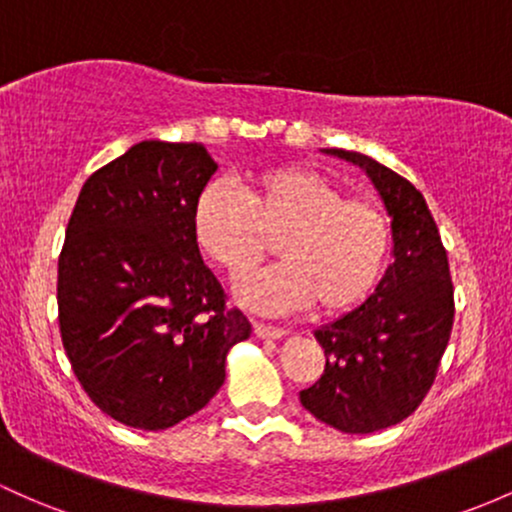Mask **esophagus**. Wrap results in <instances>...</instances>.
Instances as JSON below:
<instances>
[{"label": "esophagus", "instance_id": "34e87169", "mask_svg": "<svg viewBox=\"0 0 512 512\" xmlns=\"http://www.w3.org/2000/svg\"><path fill=\"white\" fill-rule=\"evenodd\" d=\"M252 330H255L257 338H265V340H277L282 338L284 330L282 328H272V325H265V323H252Z\"/></svg>", "mask_w": 512, "mask_h": 512}]
</instances>
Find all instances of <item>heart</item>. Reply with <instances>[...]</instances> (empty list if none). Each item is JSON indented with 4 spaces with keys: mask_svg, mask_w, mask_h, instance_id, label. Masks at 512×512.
I'll return each mask as SVG.
<instances>
[{
    "mask_svg": "<svg viewBox=\"0 0 512 512\" xmlns=\"http://www.w3.org/2000/svg\"><path fill=\"white\" fill-rule=\"evenodd\" d=\"M194 238L204 257L240 282L279 240L282 265L240 286L250 306L291 311L316 301L323 313L350 311L379 284L391 252V218L379 201L345 194L316 170L269 167L240 182H211L194 204Z\"/></svg>",
    "mask_w": 512,
    "mask_h": 512,
    "instance_id": "obj_1",
    "label": "heart"
}]
</instances>
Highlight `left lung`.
<instances>
[{
	"label": "left lung",
	"mask_w": 512,
	"mask_h": 512,
	"mask_svg": "<svg viewBox=\"0 0 512 512\" xmlns=\"http://www.w3.org/2000/svg\"><path fill=\"white\" fill-rule=\"evenodd\" d=\"M325 153L364 167L393 218V257L362 306L316 330L323 376L299 393L320 423L350 435L391 428L428 396L454 323L447 250L423 194L369 155Z\"/></svg>",
	"instance_id": "1"
}]
</instances>
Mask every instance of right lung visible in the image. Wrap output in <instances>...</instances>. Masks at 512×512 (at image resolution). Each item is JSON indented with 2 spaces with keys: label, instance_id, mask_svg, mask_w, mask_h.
Segmentation results:
<instances>
[{
  "label": "right lung",
  "instance_id": "1",
  "mask_svg": "<svg viewBox=\"0 0 512 512\" xmlns=\"http://www.w3.org/2000/svg\"><path fill=\"white\" fill-rule=\"evenodd\" d=\"M201 143L143 140L84 182L58 257L60 338L94 406L165 430L206 406L252 325L201 260Z\"/></svg>",
  "mask_w": 512,
  "mask_h": 512
}]
</instances>
